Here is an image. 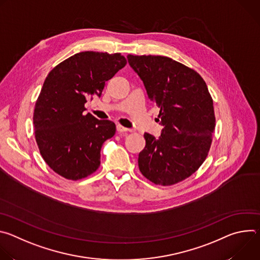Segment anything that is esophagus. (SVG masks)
<instances>
[{
	"label": "esophagus",
	"mask_w": 260,
	"mask_h": 260,
	"mask_svg": "<svg viewBox=\"0 0 260 260\" xmlns=\"http://www.w3.org/2000/svg\"><path fill=\"white\" fill-rule=\"evenodd\" d=\"M117 131L119 132V133H127V132H129V129L128 128H126V127H124L123 125H121V124H117Z\"/></svg>",
	"instance_id": "1"
}]
</instances>
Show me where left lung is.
Returning a JSON list of instances; mask_svg holds the SVG:
<instances>
[{
    "mask_svg": "<svg viewBox=\"0 0 260 260\" xmlns=\"http://www.w3.org/2000/svg\"><path fill=\"white\" fill-rule=\"evenodd\" d=\"M164 125L158 139L144 134L139 154L142 175L170 186L196 173L208 156L216 125L212 96L193 69L162 55H127Z\"/></svg>",
    "mask_w": 260,
    "mask_h": 260,
    "instance_id": "1",
    "label": "left lung"
}]
</instances>
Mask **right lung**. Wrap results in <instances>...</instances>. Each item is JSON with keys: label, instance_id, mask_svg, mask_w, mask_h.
<instances>
[{"label": "right lung", "instance_id": "right-lung-1", "mask_svg": "<svg viewBox=\"0 0 260 260\" xmlns=\"http://www.w3.org/2000/svg\"><path fill=\"white\" fill-rule=\"evenodd\" d=\"M126 64L121 53L83 51L55 66L37 99L32 122L40 154L49 168L68 180H80L101 164L103 143L115 123L83 114L85 103L101 95L105 82Z\"/></svg>", "mask_w": 260, "mask_h": 260}]
</instances>
